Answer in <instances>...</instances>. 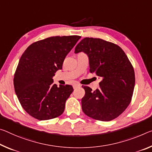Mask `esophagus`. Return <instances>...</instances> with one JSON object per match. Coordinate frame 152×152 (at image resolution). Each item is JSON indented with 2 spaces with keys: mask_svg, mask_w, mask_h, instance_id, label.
Returning a JSON list of instances; mask_svg holds the SVG:
<instances>
[{
  "mask_svg": "<svg viewBox=\"0 0 152 152\" xmlns=\"http://www.w3.org/2000/svg\"><path fill=\"white\" fill-rule=\"evenodd\" d=\"M80 85H79V84H75V85H73V88H74V89H76L77 88L80 87Z\"/></svg>",
  "mask_w": 152,
  "mask_h": 152,
  "instance_id": "obj_1",
  "label": "esophagus"
}]
</instances>
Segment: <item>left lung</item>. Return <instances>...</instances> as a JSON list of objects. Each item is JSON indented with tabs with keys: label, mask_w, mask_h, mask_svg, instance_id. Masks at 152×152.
Segmentation results:
<instances>
[{
	"label": "left lung",
	"mask_w": 152,
	"mask_h": 152,
	"mask_svg": "<svg viewBox=\"0 0 152 152\" xmlns=\"http://www.w3.org/2000/svg\"><path fill=\"white\" fill-rule=\"evenodd\" d=\"M85 52L91 73L101 77L95 91L83 85V112L100 121H110L123 113L131 102L135 76L131 61L118 45L101 38L86 37L76 45L75 53Z\"/></svg>",
	"instance_id": "left-lung-1"
}]
</instances>
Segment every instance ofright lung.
Wrapping results in <instances>:
<instances>
[{"label": "right lung", "mask_w": 152, "mask_h": 152, "mask_svg": "<svg viewBox=\"0 0 152 152\" xmlns=\"http://www.w3.org/2000/svg\"><path fill=\"white\" fill-rule=\"evenodd\" d=\"M80 36L51 37L31 44L21 55L13 85L21 107L31 116L47 120L61 115L74 89L54 85L55 72L62 69L67 53Z\"/></svg>", "instance_id": "1"}]
</instances>
